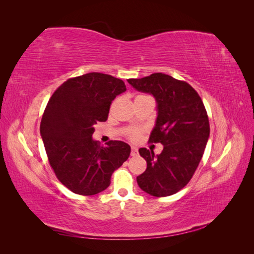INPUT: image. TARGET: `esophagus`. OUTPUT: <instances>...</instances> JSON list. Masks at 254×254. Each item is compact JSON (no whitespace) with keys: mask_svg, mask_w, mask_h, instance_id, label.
I'll return each instance as SVG.
<instances>
[{"mask_svg":"<svg viewBox=\"0 0 254 254\" xmlns=\"http://www.w3.org/2000/svg\"><path fill=\"white\" fill-rule=\"evenodd\" d=\"M131 156H136L137 155V148L136 147H131Z\"/></svg>","mask_w":254,"mask_h":254,"instance_id":"esophagus-1","label":"esophagus"}]
</instances>
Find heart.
<instances>
[{"mask_svg":"<svg viewBox=\"0 0 254 254\" xmlns=\"http://www.w3.org/2000/svg\"><path fill=\"white\" fill-rule=\"evenodd\" d=\"M141 133H142V131H141L140 129H134V128H131V129H128L125 134H126V136L128 137L129 140H131V141H136V140H139V139H140Z\"/></svg>","mask_w":254,"mask_h":254,"instance_id":"heart-1","label":"heart"}]
</instances>
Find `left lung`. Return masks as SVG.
<instances>
[{"instance_id": "8db88e82", "label": "left lung", "mask_w": 254, "mask_h": 254, "mask_svg": "<svg viewBox=\"0 0 254 254\" xmlns=\"http://www.w3.org/2000/svg\"><path fill=\"white\" fill-rule=\"evenodd\" d=\"M128 82L137 91L155 96L158 118L149 142L164 146L157 156L147 148L139 149L147 167L136 177L137 184L155 197L176 194L195 174L210 135L202 99L188 82L162 73L130 78Z\"/></svg>"}]
</instances>
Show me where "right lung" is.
<instances>
[{
  "label": "right lung",
  "mask_w": 254,
  "mask_h": 254,
  "mask_svg": "<svg viewBox=\"0 0 254 254\" xmlns=\"http://www.w3.org/2000/svg\"><path fill=\"white\" fill-rule=\"evenodd\" d=\"M126 91L125 82L111 75L88 73L64 81L45 107L40 133L51 167L73 193L91 196L110 186L113 172L130 155V146L93 141L94 125L108 119L110 105Z\"/></svg>",
  "instance_id": "right-lung-1"
}]
</instances>
